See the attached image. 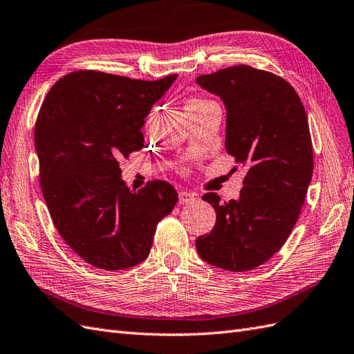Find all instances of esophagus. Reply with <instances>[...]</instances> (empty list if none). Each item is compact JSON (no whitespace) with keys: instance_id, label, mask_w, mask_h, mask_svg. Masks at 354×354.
Wrapping results in <instances>:
<instances>
[{"instance_id":"34e87169","label":"esophagus","mask_w":354,"mask_h":354,"mask_svg":"<svg viewBox=\"0 0 354 354\" xmlns=\"http://www.w3.org/2000/svg\"><path fill=\"white\" fill-rule=\"evenodd\" d=\"M195 199H196V195H195V194L186 192V190H181V192H178V203H180L181 205L194 204Z\"/></svg>"}]
</instances>
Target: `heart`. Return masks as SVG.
<instances>
[{
    "label": "heart",
    "instance_id": "heart-1",
    "mask_svg": "<svg viewBox=\"0 0 354 354\" xmlns=\"http://www.w3.org/2000/svg\"><path fill=\"white\" fill-rule=\"evenodd\" d=\"M192 102H198V101H192Z\"/></svg>",
    "mask_w": 354,
    "mask_h": 354
}]
</instances>
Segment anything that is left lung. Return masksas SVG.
I'll use <instances>...</instances> for the list:
<instances>
[{
	"label": "left lung",
	"instance_id": "left-lung-1",
	"mask_svg": "<svg viewBox=\"0 0 354 354\" xmlns=\"http://www.w3.org/2000/svg\"><path fill=\"white\" fill-rule=\"evenodd\" d=\"M196 83L223 101L226 151L247 168L238 199L203 196L217 216L196 250L217 268L253 270L283 247L304 205L313 177L307 114L288 82L248 65L199 75Z\"/></svg>",
	"mask_w": 354,
	"mask_h": 354
}]
</instances>
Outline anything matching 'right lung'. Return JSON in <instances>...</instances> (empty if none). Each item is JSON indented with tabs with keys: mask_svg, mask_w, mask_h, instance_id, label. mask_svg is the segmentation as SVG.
Instances as JSON below:
<instances>
[{
	"mask_svg": "<svg viewBox=\"0 0 354 354\" xmlns=\"http://www.w3.org/2000/svg\"><path fill=\"white\" fill-rule=\"evenodd\" d=\"M176 79L74 71L43 101L34 140L46 205L64 241L97 268L125 270L145 261L159 221L178 201L162 180L131 190L119 167L142 149L145 119Z\"/></svg>",
	"mask_w": 354,
	"mask_h": 354,
	"instance_id": "obj_1",
	"label": "right lung"
}]
</instances>
